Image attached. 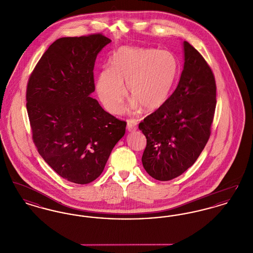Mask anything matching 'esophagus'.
Instances as JSON below:
<instances>
[{"instance_id": "esophagus-1", "label": "esophagus", "mask_w": 253, "mask_h": 253, "mask_svg": "<svg viewBox=\"0 0 253 253\" xmlns=\"http://www.w3.org/2000/svg\"><path fill=\"white\" fill-rule=\"evenodd\" d=\"M137 128V123L134 120H129L127 121V130L129 132H133Z\"/></svg>"}]
</instances>
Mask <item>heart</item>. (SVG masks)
Instances as JSON below:
<instances>
[{"instance_id": "b5f03b06", "label": "heart", "mask_w": 253, "mask_h": 253, "mask_svg": "<svg viewBox=\"0 0 253 253\" xmlns=\"http://www.w3.org/2000/svg\"><path fill=\"white\" fill-rule=\"evenodd\" d=\"M178 73V63L167 50L121 47L110 60V69L99 73L96 91L103 106L112 114L122 110L127 84L133 97L131 108L148 111L161 107L168 99Z\"/></svg>"}]
</instances>
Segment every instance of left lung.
I'll return each mask as SVG.
<instances>
[{"label": "left lung", "instance_id": "8db88e82", "mask_svg": "<svg viewBox=\"0 0 253 253\" xmlns=\"http://www.w3.org/2000/svg\"><path fill=\"white\" fill-rule=\"evenodd\" d=\"M183 45L185 61L176 89L138 125L147 139L143 167L159 181L171 180L193 166L210 138L216 107L210 65L188 42Z\"/></svg>", "mask_w": 253, "mask_h": 253}]
</instances>
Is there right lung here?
Wrapping results in <instances>:
<instances>
[{"instance_id": "right-lung-1", "label": "right lung", "mask_w": 253, "mask_h": 253, "mask_svg": "<svg viewBox=\"0 0 253 253\" xmlns=\"http://www.w3.org/2000/svg\"><path fill=\"white\" fill-rule=\"evenodd\" d=\"M111 40L100 33L55 41L30 75L26 109L39 154L60 176L88 184L103 171L126 122L91 97L96 56Z\"/></svg>"}]
</instances>
